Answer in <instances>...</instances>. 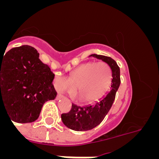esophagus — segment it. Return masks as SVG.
<instances>
[{"label": "esophagus", "instance_id": "1", "mask_svg": "<svg viewBox=\"0 0 159 159\" xmlns=\"http://www.w3.org/2000/svg\"><path fill=\"white\" fill-rule=\"evenodd\" d=\"M61 98H63V95H60V94H58V95H57V99L58 100V99H61Z\"/></svg>", "mask_w": 159, "mask_h": 159}]
</instances>
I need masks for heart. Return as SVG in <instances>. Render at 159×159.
<instances>
[{
  "label": "heart",
  "mask_w": 159,
  "mask_h": 159,
  "mask_svg": "<svg viewBox=\"0 0 159 159\" xmlns=\"http://www.w3.org/2000/svg\"><path fill=\"white\" fill-rule=\"evenodd\" d=\"M111 70L105 62H88L73 70L69 78L58 75L54 80L57 92L79 94L83 101L92 102L100 99L111 83Z\"/></svg>",
  "instance_id": "heart-1"
}]
</instances>
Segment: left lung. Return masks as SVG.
Masks as SVG:
<instances>
[{
  "instance_id": "1",
  "label": "left lung",
  "mask_w": 159,
  "mask_h": 159,
  "mask_svg": "<svg viewBox=\"0 0 159 159\" xmlns=\"http://www.w3.org/2000/svg\"><path fill=\"white\" fill-rule=\"evenodd\" d=\"M90 57L102 60L109 65L112 72L111 86L110 91L93 105L80 107L72 103L70 111L61 115L62 122L66 127L76 131L92 130L100 124L110 111L120 85V70L113 59L96 54Z\"/></svg>"
}]
</instances>
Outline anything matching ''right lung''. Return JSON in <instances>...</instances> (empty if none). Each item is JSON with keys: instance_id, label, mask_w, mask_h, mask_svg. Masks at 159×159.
Masks as SVG:
<instances>
[{"instance_id": "right-lung-1", "label": "right lung", "mask_w": 159, "mask_h": 159, "mask_svg": "<svg viewBox=\"0 0 159 159\" xmlns=\"http://www.w3.org/2000/svg\"><path fill=\"white\" fill-rule=\"evenodd\" d=\"M54 76L34 48L23 45L4 53L0 56V111L2 106L16 123L36 121L43 103L57 96Z\"/></svg>"}]
</instances>
